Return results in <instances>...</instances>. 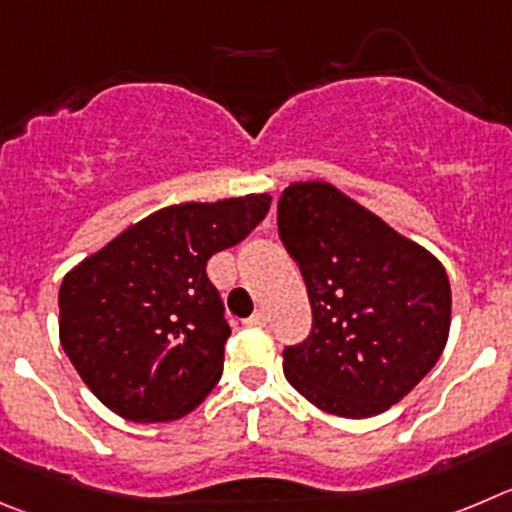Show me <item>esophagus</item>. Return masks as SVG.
<instances>
[{
  "instance_id": "1",
  "label": "esophagus",
  "mask_w": 512,
  "mask_h": 512,
  "mask_svg": "<svg viewBox=\"0 0 512 512\" xmlns=\"http://www.w3.org/2000/svg\"><path fill=\"white\" fill-rule=\"evenodd\" d=\"M245 323H247V326H265L267 315L262 313V310H257V313H252Z\"/></svg>"
}]
</instances>
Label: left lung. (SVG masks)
<instances>
[{"mask_svg": "<svg viewBox=\"0 0 512 512\" xmlns=\"http://www.w3.org/2000/svg\"><path fill=\"white\" fill-rule=\"evenodd\" d=\"M278 229L313 308L310 336L283 351L285 379L336 417L386 412L432 371L450 336L442 262L326 181L290 184Z\"/></svg>", "mask_w": 512, "mask_h": 512, "instance_id": "obj_1", "label": "left lung"}]
</instances>
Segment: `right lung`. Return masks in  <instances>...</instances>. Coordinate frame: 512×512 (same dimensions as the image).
I'll use <instances>...</instances> for the list:
<instances>
[{"label":"right lung","mask_w":512,"mask_h":512,"mask_svg":"<svg viewBox=\"0 0 512 512\" xmlns=\"http://www.w3.org/2000/svg\"><path fill=\"white\" fill-rule=\"evenodd\" d=\"M270 194L148 214L62 278L60 343L90 391L131 422H174L217 386L229 323L207 260L265 219Z\"/></svg>","instance_id":"add662e5"}]
</instances>
